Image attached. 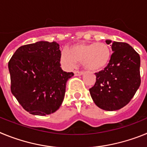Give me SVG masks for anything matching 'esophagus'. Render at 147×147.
<instances>
[{
	"mask_svg": "<svg viewBox=\"0 0 147 147\" xmlns=\"http://www.w3.org/2000/svg\"><path fill=\"white\" fill-rule=\"evenodd\" d=\"M83 74V71H74V75L75 76H81Z\"/></svg>",
	"mask_w": 147,
	"mask_h": 147,
	"instance_id": "obj_1",
	"label": "esophagus"
}]
</instances>
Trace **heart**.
<instances>
[{
    "instance_id": "heart-1",
    "label": "heart",
    "mask_w": 147,
    "mask_h": 147,
    "mask_svg": "<svg viewBox=\"0 0 147 147\" xmlns=\"http://www.w3.org/2000/svg\"><path fill=\"white\" fill-rule=\"evenodd\" d=\"M111 55L109 45L105 42L77 43L61 54L60 62L63 67L71 69L76 65V62H82L85 69L96 72L108 65Z\"/></svg>"
}]
</instances>
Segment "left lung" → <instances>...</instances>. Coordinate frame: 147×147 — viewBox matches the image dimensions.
<instances>
[{
    "label": "left lung",
    "instance_id": "8db88e82",
    "mask_svg": "<svg viewBox=\"0 0 147 147\" xmlns=\"http://www.w3.org/2000/svg\"><path fill=\"white\" fill-rule=\"evenodd\" d=\"M113 53L108 65L96 73V83L90 88L93 102L99 108L113 111L130 102L141 85L139 54L126 42L106 40Z\"/></svg>",
    "mask_w": 147,
    "mask_h": 147
}]
</instances>
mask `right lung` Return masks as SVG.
Masks as SVG:
<instances>
[{
    "instance_id": "right-lung-1",
    "label": "right lung",
    "mask_w": 147,
    "mask_h": 147,
    "mask_svg": "<svg viewBox=\"0 0 147 147\" xmlns=\"http://www.w3.org/2000/svg\"><path fill=\"white\" fill-rule=\"evenodd\" d=\"M60 57L57 42L39 41L20 46L10 59L11 93L29 113L49 115L62 105L74 73L62 71Z\"/></svg>"
}]
</instances>
